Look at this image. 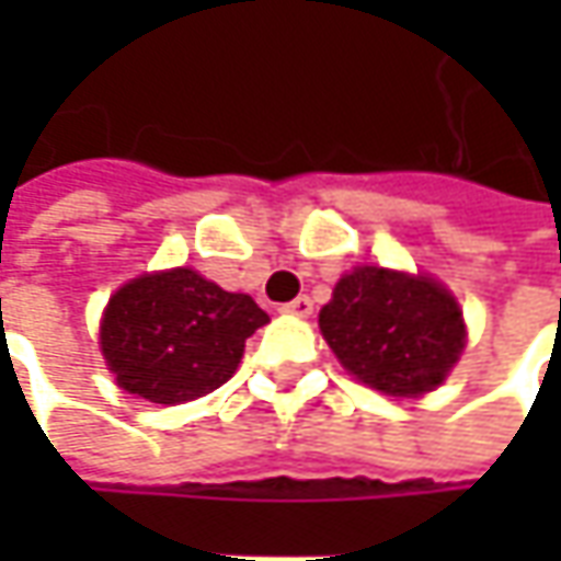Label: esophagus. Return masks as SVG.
Listing matches in <instances>:
<instances>
[{"label": "esophagus", "mask_w": 561, "mask_h": 561, "mask_svg": "<svg viewBox=\"0 0 561 561\" xmlns=\"http://www.w3.org/2000/svg\"><path fill=\"white\" fill-rule=\"evenodd\" d=\"M312 299H309V296H296V299H293V302H284V306H280V312L284 314H299V318H309V314H312Z\"/></svg>", "instance_id": "1"}]
</instances>
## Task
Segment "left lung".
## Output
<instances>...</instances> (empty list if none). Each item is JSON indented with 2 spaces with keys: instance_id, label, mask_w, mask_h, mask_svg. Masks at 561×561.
Wrapping results in <instances>:
<instances>
[{
  "instance_id": "obj_1",
  "label": "left lung",
  "mask_w": 561,
  "mask_h": 561,
  "mask_svg": "<svg viewBox=\"0 0 561 561\" xmlns=\"http://www.w3.org/2000/svg\"><path fill=\"white\" fill-rule=\"evenodd\" d=\"M318 324L343 368L390 397L434 390L465 346L462 312L440 284L371 265L340 277Z\"/></svg>"
}]
</instances>
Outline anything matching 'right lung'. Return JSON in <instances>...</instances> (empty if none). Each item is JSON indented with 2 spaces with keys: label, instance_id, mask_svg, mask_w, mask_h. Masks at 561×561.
Instances as JSON below:
<instances>
[{
  "label": "right lung",
  "instance_id": "1",
  "mask_svg": "<svg viewBox=\"0 0 561 561\" xmlns=\"http://www.w3.org/2000/svg\"><path fill=\"white\" fill-rule=\"evenodd\" d=\"M265 321L252 296L221 290L196 271L142 274L105 309L102 356L127 393L178 405L218 390Z\"/></svg>",
  "mask_w": 561,
  "mask_h": 561
}]
</instances>
